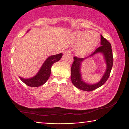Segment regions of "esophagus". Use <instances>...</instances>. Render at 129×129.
<instances>
[{"mask_svg": "<svg viewBox=\"0 0 129 129\" xmlns=\"http://www.w3.org/2000/svg\"><path fill=\"white\" fill-rule=\"evenodd\" d=\"M64 53L65 54H71V51L69 50H65L64 51Z\"/></svg>", "mask_w": 129, "mask_h": 129, "instance_id": "obj_1", "label": "esophagus"}]
</instances>
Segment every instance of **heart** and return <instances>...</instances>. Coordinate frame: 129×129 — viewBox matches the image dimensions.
I'll return each instance as SVG.
<instances>
[{
	"label": "heart",
	"mask_w": 129,
	"mask_h": 129,
	"mask_svg": "<svg viewBox=\"0 0 129 129\" xmlns=\"http://www.w3.org/2000/svg\"><path fill=\"white\" fill-rule=\"evenodd\" d=\"M76 42L80 43L76 48V51L80 55H85L94 50L99 42V36L96 33L91 31L80 32L75 35Z\"/></svg>",
	"instance_id": "heart-1"
}]
</instances>
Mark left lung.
<instances>
[{
    "label": "left lung",
    "mask_w": 129,
    "mask_h": 129,
    "mask_svg": "<svg viewBox=\"0 0 129 129\" xmlns=\"http://www.w3.org/2000/svg\"><path fill=\"white\" fill-rule=\"evenodd\" d=\"M101 37V45L98 47L89 56H93L98 53H101L104 54L105 61L107 64L106 70L103 75L101 80L94 85H89L86 84L82 80L80 68L81 62L84 60V58H80L77 56L74 57V61L71 67V80L75 87L79 89L85 91H91L102 86L108 80L110 74V72L113 65V51L111 49L110 43L104 38L102 35Z\"/></svg>",
    "instance_id": "8db88e82"
}]
</instances>
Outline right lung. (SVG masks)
Listing matches in <instances>:
<instances>
[{
    "mask_svg": "<svg viewBox=\"0 0 129 129\" xmlns=\"http://www.w3.org/2000/svg\"><path fill=\"white\" fill-rule=\"evenodd\" d=\"M62 54L60 53L55 55L49 56L40 68L37 74L30 79H25L20 78V80L24 83L30 87H38L45 83L50 77L51 68L54 63L59 61L61 58Z\"/></svg>",
    "mask_w": 129,
    "mask_h": 129,
    "instance_id": "obj_1",
    "label": "right lung"
}]
</instances>
